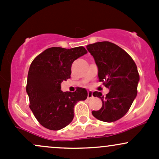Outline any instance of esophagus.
I'll use <instances>...</instances> for the list:
<instances>
[{"label": "esophagus", "mask_w": 159, "mask_h": 159, "mask_svg": "<svg viewBox=\"0 0 159 159\" xmlns=\"http://www.w3.org/2000/svg\"><path fill=\"white\" fill-rule=\"evenodd\" d=\"M93 97V92L91 90L87 91V98H90Z\"/></svg>", "instance_id": "34e87169"}]
</instances>
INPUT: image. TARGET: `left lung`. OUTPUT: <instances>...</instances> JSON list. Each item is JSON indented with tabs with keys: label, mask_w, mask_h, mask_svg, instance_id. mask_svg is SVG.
Listing matches in <instances>:
<instances>
[{
	"label": "left lung",
	"mask_w": 159,
	"mask_h": 159,
	"mask_svg": "<svg viewBox=\"0 0 159 159\" xmlns=\"http://www.w3.org/2000/svg\"><path fill=\"white\" fill-rule=\"evenodd\" d=\"M87 49L97 65L99 81L109 89L105 96L97 91L93 93L101 98L102 106L92 114L106 123L116 121L126 114L137 96L140 80L137 66L127 52L110 42L90 44Z\"/></svg>",
	"instance_id": "1"
}]
</instances>
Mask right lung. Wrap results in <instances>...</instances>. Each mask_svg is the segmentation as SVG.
Instances as JSON below:
<instances>
[{
    "label": "right lung",
    "instance_id": "right-lung-1",
    "mask_svg": "<svg viewBox=\"0 0 159 159\" xmlns=\"http://www.w3.org/2000/svg\"><path fill=\"white\" fill-rule=\"evenodd\" d=\"M87 53L83 46L70 49L52 47L39 54L30 64L27 93L30 108L43 126L60 130L74 118V106L87 98L84 88L73 93L61 91V82L70 78L72 63Z\"/></svg>",
    "mask_w": 159,
    "mask_h": 159
}]
</instances>
